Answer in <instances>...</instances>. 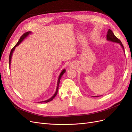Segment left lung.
Returning a JSON list of instances; mask_svg holds the SVG:
<instances>
[{
  "label": "left lung",
  "mask_w": 132,
  "mask_h": 132,
  "mask_svg": "<svg viewBox=\"0 0 132 132\" xmlns=\"http://www.w3.org/2000/svg\"><path fill=\"white\" fill-rule=\"evenodd\" d=\"M106 39L107 41H111V42H113L114 43H119V45H121V46L122 47V49L123 50L124 53L125 54V48H124V47L122 45V43L121 42V41L119 40V39L117 38L115 36V35H114V34L113 33V32L112 30H111L110 29H109L107 31V34L106 35ZM98 96H93V97H98Z\"/></svg>",
  "instance_id": "1"
}]
</instances>
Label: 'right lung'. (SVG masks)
Segmentation results:
<instances>
[{"label":"right lung","mask_w":132,"mask_h":132,"mask_svg":"<svg viewBox=\"0 0 132 132\" xmlns=\"http://www.w3.org/2000/svg\"><path fill=\"white\" fill-rule=\"evenodd\" d=\"M31 34H32L31 32V31H29V32H27L25 33L24 34H23V35L21 36V37H20V39L19 40L18 42L16 43V45L13 48V49H12V50H11L10 53V55H9V67H10V64H11V58H12V55H13V52H14V50H15V48L17 46H18L20 45V43H21L23 41V39H24L25 38H26L28 36H29ZM65 71H66V70H65V69H63L62 71H61V74H60V75H59V76L58 79V81H57V89H56V91H55V93H54V95L52 96L50 98L47 100H46V101H41V102H46V103H47V102H50V101L52 100L55 97V96L57 95V93H58V86H59V82H60V80H61V78H62V75L64 74V73L65 72Z\"/></svg>","instance_id":"add662e5"}]
</instances>
